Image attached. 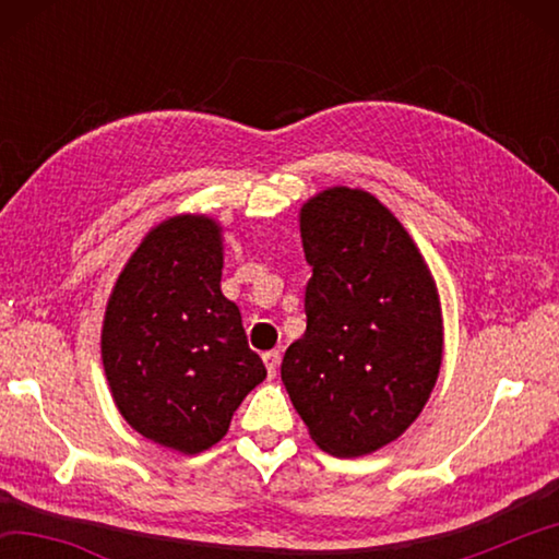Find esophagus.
Masks as SVG:
<instances>
[{
    "mask_svg": "<svg viewBox=\"0 0 559 559\" xmlns=\"http://www.w3.org/2000/svg\"><path fill=\"white\" fill-rule=\"evenodd\" d=\"M278 362H281V353H278V349H271V353H263V365H266V370H269L271 377L276 374Z\"/></svg>",
    "mask_w": 559,
    "mask_h": 559,
    "instance_id": "esophagus-1",
    "label": "esophagus"
}]
</instances>
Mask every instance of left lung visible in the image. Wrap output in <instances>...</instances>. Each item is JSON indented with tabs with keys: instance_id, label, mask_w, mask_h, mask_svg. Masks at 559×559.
I'll return each instance as SVG.
<instances>
[{
	"instance_id": "obj_1",
	"label": "left lung",
	"mask_w": 559,
	"mask_h": 559,
	"mask_svg": "<svg viewBox=\"0 0 559 559\" xmlns=\"http://www.w3.org/2000/svg\"><path fill=\"white\" fill-rule=\"evenodd\" d=\"M306 333L281 380L310 437L340 459L386 447L437 384L443 325L437 283L412 236L362 189L333 187L300 210Z\"/></svg>"
}]
</instances>
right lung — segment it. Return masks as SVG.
<instances>
[{
    "label": "right lung",
    "instance_id": "add662e5",
    "mask_svg": "<svg viewBox=\"0 0 559 559\" xmlns=\"http://www.w3.org/2000/svg\"><path fill=\"white\" fill-rule=\"evenodd\" d=\"M222 226L210 216L155 226L118 276L103 320V367L122 419L179 453L214 447L266 380L239 308L222 293Z\"/></svg>",
    "mask_w": 559,
    "mask_h": 559
}]
</instances>
